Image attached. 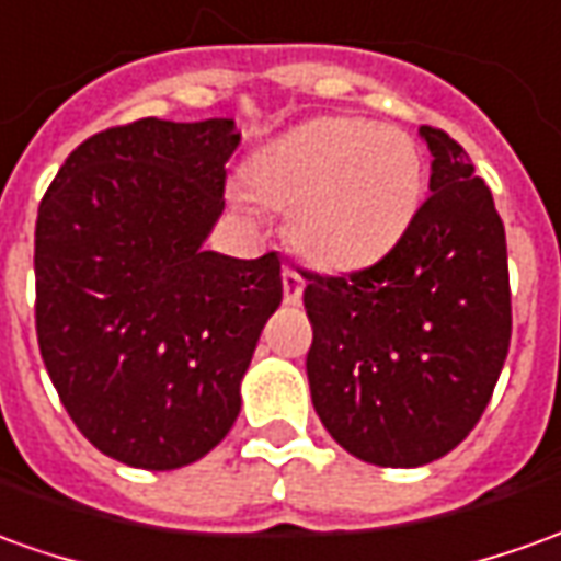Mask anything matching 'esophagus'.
<instances>
[{
    "label": "esophagus",
    "mask_w": 561,
    "mask_h": 561,
    "mask_svg": "<svg viewBox=\"0 0 561 561\" xmlns=\"http://www.w3.org/2000/svg\"><path fill=\"white\" fill-rule=\"evenodd\" d=\"M282 291H285V304H300V297H304V279H300L297 270H282Z\"/></svg>",
    "instance_id": "esophagus-1"
}]
</instances>
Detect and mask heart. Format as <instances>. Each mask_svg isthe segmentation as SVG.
Here are the masks:
<instances>
[{"label": "heart", "mask_w": 561, "mask_h": 561, "mask_svg": "<svg viewBox=\"0 0 561 561\" xmlns=\"http://www.w3.org/2000/svg\"><path fill=\"white\" fill-rule=\"evenodd\" d=\"M422 151L367 117H316L245 167L242 209H288V242L319 270H362L403 240L422 203Z\"/></svg>", "instance_id": "1"}]
</instances>
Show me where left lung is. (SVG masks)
<instances>
[{
  "mask_svg": "<svg viewBox=\"0 0 561 561\" xmlns=\"http://www.w3.org/2000/svg\"><path fill=\"white\" fill-rule=\"evenodd\" d=\"M431 197L403 240L346 276L307 273L309 391L321 425L379 468H419L483 416L511 348L507 240L492 191L422 127Z\"/></svg>",
  "mask_w": 561,
  "mask_h": 561,
  "instance_id": "obj_1",
  "label": "left lung"
}]
</instances>
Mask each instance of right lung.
Listing matches in <instances>:
<instances>
[{
    "label": "right lung",
    "instance_id": "add662e5",
    "mask_svg": "<svg viewBox=\"0 0 561 561\" xmlns=\"http://www.w3.org/2000/svg\"><path fill=\"white\" fill-rule=\"evenodd\" d=\"M230 117H142L66 158L35 221V334L78 431L108 458L172 471L225 440L282 261L203 252L225 213Z\"/></svg>",
    "mask_w": 561,
    "mask_h": 561
}]
</instances>
